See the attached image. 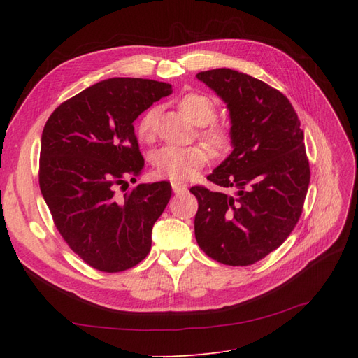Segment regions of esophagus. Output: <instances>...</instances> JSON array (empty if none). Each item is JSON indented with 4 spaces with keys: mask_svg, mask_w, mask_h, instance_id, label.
Listing matches in <instances>:
<instances>
[{
    "mask_svg": "<svg viewBox=\"0 0 358 358\" xmlns=\"http://www.w3.org/2000/svg\"><path fill=\"white\" fill-rule=\"evenodd\" d=\"M172 191H173V194H186L187 192V187L185 186V185H181V183H172Z\"/></svg>",
    "mask_w": 358,
    "mask_h": 358,
    "instance_id": "1",
    "label": "esophagus"
}]
</instances>
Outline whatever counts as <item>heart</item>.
<instances>
[{
    "label": "heart",
    "mask_w": 358,
    "mask_h": 358,
    "mask_svg": "<svg viewBox=\"0 0 358 358\" xmlns=\"http://www.w3.org/2000/svg\"><path fill=\"white\" fill-rule=\"evenodd\" d=\"M180 109L187 120L196 126H206L215 118L217 106L203 94H187L180 100ZM158 110L152 108L140 118L136 132L143 140H149L155 131ZM201 138L212 149L222 150L229 144V132L223 126H210L201 131ZM208 163L206 150L200 146H163L154 154V166L158 177L172 181H186L194 178Z\"/></svg>",
    "instance_id": "heart-1"
}]
</instances>
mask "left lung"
<instances>
[{"label":"left lung","instance_id":"obj_1","mask_svg":"<svg viewBox=\"0 0 358 358\" xmlns=\"http://www.w3.org/2000/svg\"><path fill=\"white\" fill-rule=\"evenodd\" d=\"M222 98L231 118L232 152L208 180L235 194L194 186L195 238L203 252L249 266L281 246L301 215L310 171L300 120L287 98L232 69L196 73Z\"/></svg>","mask_w":358,"mask_h":358}]
</instances>
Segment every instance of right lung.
I'll use <instances>...</instances> for the list:
<instances>
[{
  "label": "right lung",
  "mask_w": 358,
  "mask_h": 358,
  "mask_svg": "<svg viewBox=\"0 0 358 358\" xmlns=\"http://www.w3.org/2000/svg\"><path fill=\"white\" fill-rule=\"evenodd\" d=\"M171 94V85L154 80H103L59 104L44 126V201L67 245L98 271H126L149 254L172 187L157 181L120 195L117 186L144 167L134 121Z\"/></svg>",
  "instance_id": "obj_1"
}]
</instances>
